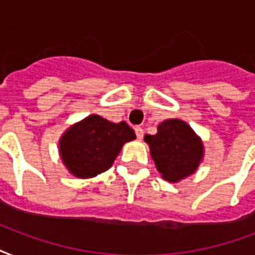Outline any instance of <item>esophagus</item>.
<instances>
[{"label":"esophagus","instance_id":"obj_1","mask_svg":"<svg viewBox=\"0 0 255 255\" xmlns=\"http://www.w3.org/2000/svg\"><path fill=\"white\" fill-rule=\"evenodd\" d=\"M135 133L139 139H143L144 136V129L141 127H135Z\"/></svg>","mask_w":255,"mask_h":255}]
</instances>
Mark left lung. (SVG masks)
<instances>
[{
  "instance_id": "left-lung-1",
  "label": "left lung",
  "mask_w": 255,
  "mask_h": 255,
  "mask_svg": "<svg viewBox=\"0 0 255 255\" xmlns=\"http://www.w3.org/2000/svg\"><path fill=\"white\" fill-rule=\"evenodd\" d=\"M156 168L165 180L176 182L197 169L202 159V144L182 120H165L156 135H145Z\"/></svg>"
}]
</instances>
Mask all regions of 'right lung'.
<instances>
[{"instance_id":"1","label":"right lung","mask_w":255,"mask_h":255,"mask_svg":"<svg viewBox=\"0 0 255 255\" xmlns=\"http://www.w3.org/2000/svg\"><path fill=\"white\" fill-rule=\"evenodd\" d=\"M135 137V131L126 122L111 123L99 115H90L62 136V160L74 176L95 177L111 167L123 144Z\"/></svg>"}]
</instances>
